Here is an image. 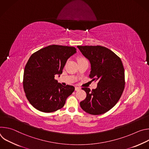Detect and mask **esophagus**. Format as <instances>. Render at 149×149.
Wrapping results in <instances>:
<instances>
[{
	"label": "esophagus",
	"instance_id": "34e87169",
	"mask_svg": "<svg viewBox=\"0 0 149 149\" xmlns=\"http://www.w3.org/2000/svg\"><path fill=\"white\" fill-rule=\"evenodd\" d=\"M80 89H81V88H80L79 87H77V86L75 87V91H78V90H79Z\"/></svg>",
	"mask_w": 149,
	"mask_h": 149
}]
</instances>
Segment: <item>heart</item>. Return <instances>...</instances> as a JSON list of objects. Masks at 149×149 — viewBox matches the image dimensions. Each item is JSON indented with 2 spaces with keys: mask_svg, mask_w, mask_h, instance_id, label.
<instances>
[{
  "mask_svg": "<svg viewBox=\"0 0 149 149\" xmlns=\"http://www.w3.org/2000/svg\"><path fill=\"white\" fill-rule=\"evenodd\" d=\"M83 59H86V58L84 57H79L78 59V61H80V60H83Z\"/></svg>",
  "mask_w": 149,
  "mask_h": 149,
  "instance_id": "b5f03b06",
  "label": "heart"
}]
</instances>
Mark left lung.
<instances>
[{
	"instance_id": "1",
	"label": "left lung",
	"mask_w": 149,
	"mask_h": 149,
	"mask_svg": "<svg viewBox=\"0 0 149 149\" xmlns=\"http://www.w3.org/2000/svg\"><path fill=\"white\" fill-rule=\"evenodd\" d=\"M77 47L91 63L90 78L98 81L95 89L82 88L87 97L80 102V106L90 114H102L117 104L124 91L125 76L122 61L115 53L104 47Z\"/></svg>"
}]
</instances>
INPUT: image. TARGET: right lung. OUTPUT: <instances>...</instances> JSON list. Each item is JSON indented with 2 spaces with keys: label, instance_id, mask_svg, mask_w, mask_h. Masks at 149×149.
Listing matches in <instances>:
<instances>
[{
  "label": "right lung",
  "instance_id": "obj_1",
  "mask_svg": "<svg viewBox=\"0 0 149 149\" xmlns=\"http://www.w3.org/2000/svg\"><path fill=\"white\" fill-rule=\"evenodd\" d=\"M76 52L72 47L49 45L34 52L25 67L23 87L26 97L34 108L52 113L62 108L75 90L63 86L55 79L61 74L67 59Z\"/></svg>",
  "mask_w": 149,
  "mask_h": 149
}]
</instances>
